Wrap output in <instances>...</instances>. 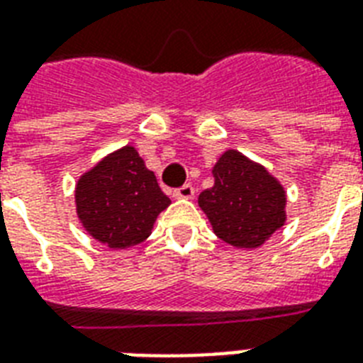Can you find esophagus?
I'll use <instances>...</instances> for the list:
<instances>
[{
  "label": "esophagus",
  "mask_w": 363,
  "mask_h": 363,
  "mask_svg": "<svg viewBox=\"0 0 363 363\" xmlns=\"http://www.w3.org/2000/svg\"><path fill=\"white\" fill-rule=\"evenodd\" d=\"M194 194H196V190H194L192 184H182L181 188H177L175 192H173V196L177 199H190L194 198Z\"/></svg>",
  "instance_id": "obj_1"
}]
</instances>
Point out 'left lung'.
<instances>
[{"label":"left lung","mask_w":363,"mask_h":363,"mask_svg":"<svg viewBox=\"0 0 363 363\" xmlns=\"http://www.w3.org/2000/svg\"><path fill=\"white\" fill-rule=\"evenodd\" d=\"M215 186L199 194V207L222 241L256 248L284 224V190L262 165L238 150L216 162Z\"/></svg>","instance_id":"8db88e82"}]
</instances>
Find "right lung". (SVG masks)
Here are the masks:
<instances>
[{"label": "right lung", "mask_w": 363, "mask_h": 363, "mask_svg": "<svg viewBox=\"0 0 363 363\" xmlns=\"http://www.w3.org/2000/svg\"><path fill=\"white\" fill-rule=\"evenodd\" d=\"M75 201L86 232L111 248L145 241L156 216L171 203L133 147L109 154L82 175Z\"/></svg>", "instance_id": "obj_1"}]
</instances>
